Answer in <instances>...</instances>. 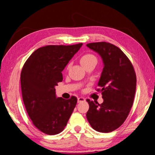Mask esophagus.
<instances>
[{
  "label": "esophagus",
  "mask_w": 155,
  "mask_h": 155,
  "mask_svg": "<svg viewBox=\"0 0 155 155\" xmlns=\"http://www.w3.org/2000/svg\"><path fill=\"white\" fill-rule=\"evenodd\" d=\"M78 103H81V102H83L85 101V99L83 97H78Z\"/></svg>",
  "instance_id": "34e87169"
}]
</instances>
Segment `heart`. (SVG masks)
<instances>
[{"label": "heart", "instance_id": "1", "mask_svg": "<svg viewBox=\"0 0 155 155\" xmlns=\"http://www.w3.org/2000/svg\"><path fill=\"white\" fill-rule=\"evenodd\" d=\"M97 59L95 56L92 54H85L81 58V63L82 65L86 64V63L90 62L91 61Z\"/></svg>", "mask_w": 155, "mask_h": 155}]
</instances>
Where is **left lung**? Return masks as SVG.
<instances>
[{
	"label": "left lung",
	"instance_id": "obj_1",
	"mask_svg": "<svg viewBox=\"0 0 155 155\" xmlns=\"http://www.w3.org/2000/svg\"><path fill=\"white\" fill-rule=\"evenodd\" d=\"M99 54L104 63L98 86L104 102L87 99L89 110L86 117L90 126L100 132H110L126 121L134 101L137 77L133 66L118 47L106 42L87 44Z\"/></svg>",
	"mask_w": 155,
	"mask_h": 155
}]
</instances>
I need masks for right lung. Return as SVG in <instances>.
<instances>
[{"mask_svg":"<svg viewBox=\"0 0 155 155\" xmlns=\"http://www.w3.org/2000/svg\"><path fill=\"white\" fill-rule=\"evenodd\" d=\"M83 43L47 45L34 51L21 74L23 100L33 124L43 133L57 134L64 130L77 105V97H56L55 86L63 81L61 72Z\"/></svg>","mask_w":155,"mask_h":155,"instance_id":"add662e5","label":"right lung"}]
</instances>
